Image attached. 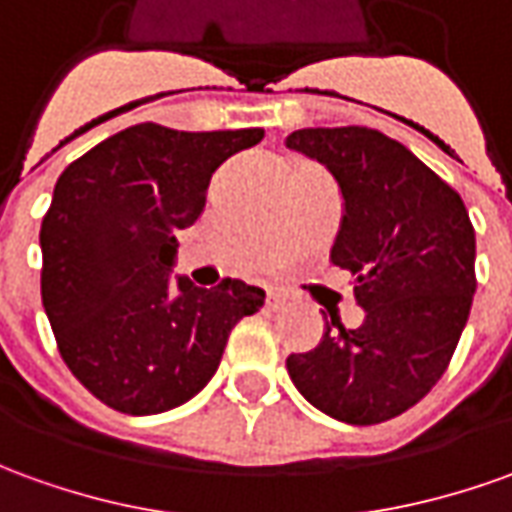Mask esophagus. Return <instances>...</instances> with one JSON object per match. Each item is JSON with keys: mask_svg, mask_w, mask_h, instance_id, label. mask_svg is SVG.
Wrapping results in <instances>:
<instances>
[{"mask_svg": "<svg viewBox=\"0 0 512 512\" xmlns=\"http://www.w3.org/2000/svg\"><path fill=\"white\" fill-rule=\"evenodd\" d=\"M267 306H270V309H281V306H284V295H281V292L267 290Z\"/></svg>", "mask_w": 512, "mask_h": 512, "instance_id": "1", "label": "esophagus"}]
</instances>
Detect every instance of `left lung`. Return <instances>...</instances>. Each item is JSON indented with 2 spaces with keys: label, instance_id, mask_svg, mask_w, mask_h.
<instances>
[{
  "label": "left lung",
  "instance_id": "left-lung-1",
  "mask_svg": "<svg viewBox=\"0 0 512 512\" xmlns=\"http://www.w3.org/2000/svg\"><path fill=\"white\" fill-rule=\"evenodd\" d=\"M287 147L340 183L345 214L331 262L354 276L365 323L326 320L317 348L290 354L301 396L337 421L370 426L415 407L460 343L477 290V239L463 197L421 158L370 128H303Z\"/></svg>",
  "mask_w": 512,
  "mask_h": 512
}]
</instances>
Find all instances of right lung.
I'll use <instances>...</instances> for the list:
<instances>
[{"label":"right lung","mask_w":512,"mask_h":512,"mask_svg":"<svg viewBox=\"0 0 512 512\" xmlns=\"http://www.w3.org/2000/svg\"><path fill=\"white\" fill-rule=\"evenodd\" d=\"M262 128L186 133L155 122L119 130L55 183L41 222V301L63 362L111 410L155 415L197 396L228 334L264 290L222 278L169 287L175 234L206 209L214 169Z\"/></svg>","instance_id":"right-lung-1"}]
</instances>
